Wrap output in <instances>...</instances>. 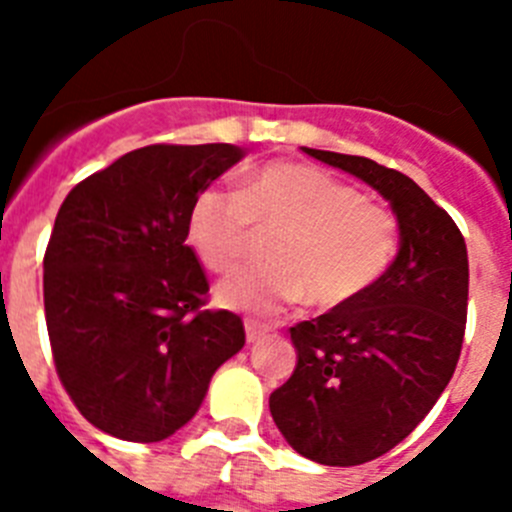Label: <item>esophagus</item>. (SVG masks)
Segmentation results:
<instances>
[{"mask_svg": "<svg viewBox=\"0 0 512 512\" xmlns=\"http://www.w3.org/2000/svg\"><path fill=\"white\" fill-rule=\"evenodd\" d=\"M269 333V325L264 323H256V320H246V341L248 343H256L261 336Z\"/></svg>", "mask_w": 512, "mask_h": 512, "instance_id": "obj_1", "label": "esophagus"}]
</instances>
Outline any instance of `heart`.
<instances>
[{
	"label": "heart",
	"instance_id": "1",
	"mask_svg": "<svg viewBox=\"0 0 512 512\" xmlns=\"http://www.w3.org/2000/svg\"><path fill=\"white\" fill-rule=\"evenodd\" d=\"M261 235L271 264L253 266L217 287L233 310L277 315L307 300L343 310L366 297L395 261L400 225L354 184L297 161H274L243 187L202 189L189 210V243L212 271H233Z\"/></svg>",
	"mask_w": 512,
	"mask_h": 512
}]
</instances>
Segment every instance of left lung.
<instances>
[{
  "label": "left lung",
  "instance_id": "obj_1",
  "mask_svg": "<svg viewBox=\"0 0 512 512\" xmlns=\"http://www.w3.org/2000/svg\"><path fill=\"white\" fill-rule=\"evenodd\" d=\"M302 151L377 189L400 223L397 259L369 295L289 328L297 366L269 397L297 454L356 467L410 436L454 374L467 328V243L410 176L364 156Z\"/></svg>",
  "mask_w": 512,
  "mask_h": 512
}]
</instances>
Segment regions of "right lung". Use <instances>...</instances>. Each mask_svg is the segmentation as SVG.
<instances>
[{
  "label": "right lung",
  "mask_w": 512,
  "mask_h": 512,
  "mask_svg": "<svg viewBox=\"0 0 512 512\" xmlns=\"http://www.w3.org/2000/svg\"><path fill=\"white\" fill-rule=\"evenodd\" d=\"M241 158L230 143H156L63 200L43 259L45 325L63 390L99 431L164 441L246 343L235 312L205 310L210 284L187 246L194 197Z\"/></svg>",
  "instance_id": "1"
}]
</instances>
